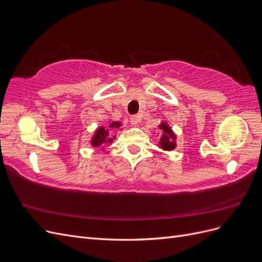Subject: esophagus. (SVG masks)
<instances>
[{
	"label": "esophagus",
	"mask_w": 262,
	"mask_h": 262,
	"mask_svg": "<svg viewBox=\"0 0 262 262\" xmlns=\"http://www.w3.org/2000/svg\"><path fill=\"white\" fill-rule=\"evenodd\" d=\"M141 121L140 116H131L130 117V122L132 125H138V123Z\"/></svg>",
	"instance_id": "esophagus-1"
}]
</instances>
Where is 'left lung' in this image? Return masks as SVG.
<instances>
[{"instance_id":"8db88e82","label":"left lung","mask_w":262,"mask_h":262,"mask_svg":"<svg viewBox=\"0 0 262 262\" xmlns=\"http://www.w3.org/2000/svg\"><path fill=\"white\" fill-rule=\"evenodd\" d=\"M158 130H160L158 133H161V138L160 141H158V147L162 148L163 150H166V152H170V150L175 149L177 147V136L170 128L168 122L163 120L161 124L158 125Z\"/></svg>"}]
</instances>
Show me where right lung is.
Here are the masks:
<instances>
[{
    "label": "right lung",
    "instance_id": "add662e5",
    "mask_svg": "<svg viewBox=\"0 0 262 262\" xmlns=\"http://www.w3.org/2000/svg\"><path fill=\"white\" fill-rule=\"evenodd\" d=\"M122 123L120 121L108 122V126L100 125L95 130L90 143L93 147H97L99 150H105V148L116 139L117 134L113 132L122 129Z\"/></svg>",
    "mask_w": 262,
    "mask_h": 262
}]
</instances>
